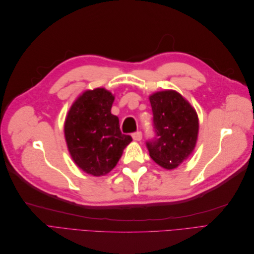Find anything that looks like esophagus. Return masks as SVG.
Returning a JSON list of instances; mask_svg holds the SVG:
<instances>
[{"instance_id":"1","label":"esophagus","mask_w":254,"mask_h":254,"mask_svg":"<svg viewBox=\"0 0 254 254\" xmlns=\"http://www.w3.org/2000/svg\"><path fill=\"white\" fill-rule=\"evenodd\" d=\"M142 136H143L142 131H136V132L132 133V139L134 141H141L142 140Z\"/></svg>"}]
</instances>
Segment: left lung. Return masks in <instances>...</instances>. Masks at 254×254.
Wrapping results in <instances>:
<instances>
[{
  "label": "left lung",
  "mask_w": 254,
  "mask_h": 254,
  "mask_svg": "<svg viewBox=\"0 0 254 254\" xmlns=\"http://www.w3.org/2000/svg\"><path fill=\"white\" fill-rule=\"evenodd\" d=\"M156 136L146 142L150 158L166 170L180 165L193 152L199 123L195 109L178 92L160 91L149 96Z\"/></svg>",
  "instance_id": "1"
}]
</instances>
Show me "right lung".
I'll use <instances>...</instances> for the list:
<instances>
[{"label":"right lung","mask_w":254,"mask_h":254,"mask_svg":"<svg viewBox=\"0 0 254 254\" xmlns=\"http://www.w3.org/2000/svg\"><path fill=\"white\" fill-rule=\"evenodd\" d=\"M114 96L104 88L89 90L76 99L64 123V136L74 162L87 174H108L132 137L123 134L111 113Z\"/></svg>","instance_id":"right-lung-1"}]
</instances>
